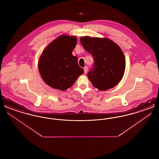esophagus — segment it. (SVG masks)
Wrapping results in <instances>:
<instances>
[{"mask_svg": "<svg viewBox=\"0 0 159 159\" xmlns=\"http://www.w3.org/2000/svg\"><path fill=\"white\" fill-rule=\"evenodd\" d=\"M83 70H84V74H86V73H87V71H88V67H87V66H85V67L83 68Z\"/></svg>", "mask_w": 159, "mask_h": 159, "instance_id": "obj_1", "label": "esophagus"}]
</instances>
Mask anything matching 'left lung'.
Segmentation results:
<instances>
[{
	"label": "left lung",
	"mask_w": 159,
	"mask_h": 159,
	"mask_svg": "<svg viewBox=\"0 0 159 159\" xmlns=\"http://www.w3.org/2000/svg\"><path fill=\"white\" fill-rule=\"evenodd\" d=\"M80 42L94 60L88 77L95 88L106 91L121 81L125 70V57L120 46L108 38L83 36Z\"/></svg>",
	"instance_id": "obj_1"
}]
</instances>
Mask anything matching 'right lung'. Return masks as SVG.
<instances>
[{"label": "right lung", "mask_w": 159, "mask_h": 159, "mask_svg": "<svg viewBox=\"0 0 159 159\" xmlns=\"http://www.w3.org/2000/svg\"><path fill=\"white\" fill-rule=\"evenodd\" d=\"M77 40L75 36L61 35L47 46L40 56L39 71L50 87L66 91L84 73L78 64L77 57L72 55Z\"/></svg>", "instance_id": "add662e5"}]
</instances>
